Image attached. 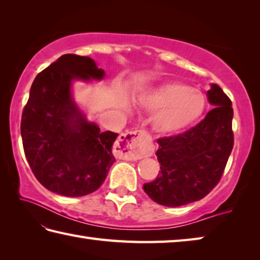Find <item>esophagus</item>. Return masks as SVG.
Here are the masks:
<instances>
[{
	"label": "esophagus",
	"mask_w": 260,
	"mask_h": 260,
	"mask_svg": "<svg viewBox=\"0 0 260 260\" xmlns=\"http://www.w3.org/2000/svg\"><path fill=\"white\" fill-rule=\"evenodd\" d=\"M147 135L143 130L129 131L122 134L118 138V156L122 160L135 161L148 155L149 149L147 142Z\"/></svg>",
	"instance_id": "1"
}]
</instances>
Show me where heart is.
<instances>
[{"label":"heart","mask_w":260,"mask_h":260,"mask_svg":"<svg viewBox=\"0 0 260 260\" xmlns=\"http://www.w3.org/2000/svg\"><path fill=\"white\" fill-rule=\"evenodd\" d=\"M140 107L155 112L152 127L157 134L170 135L186 129L202 115L203 94L179 82H167L138 95Z\"/></svg>","instance_id":"1"}]
</instances>
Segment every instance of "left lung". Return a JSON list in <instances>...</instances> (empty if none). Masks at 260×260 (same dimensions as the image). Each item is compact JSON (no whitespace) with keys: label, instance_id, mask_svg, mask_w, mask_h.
<instances>
[{"label":"left lung","instance_id":"8db88e82","mask_svg":"<svg viewBox=\"0 0 260 260\" xmlns=\"http://www.w3.org/2000/svg\"><path fill=\"white\" fill-rule=\"evenodd\" d=\"M207 97L213 107L203 120L184 134L157 140L161 172L144 184L154 202L180 207L203 199L220 180L233 149V108L219 85L211 84Z\"/></svg>","mask_w":260,"mask_h":260}]
</instances>
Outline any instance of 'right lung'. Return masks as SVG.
Here are the masks:
<instances>
[{
	"mask_svg": "<svg viewBox=\"0 0 260 260\" xmlns=\"http://www.w3.org/2000/svg\"><path fill=\"white\" fill-rule=\"evenodd\" d=\"M105 72L90 57L63 54L38 74L21 116L28 165L41 184L63 197L97 190L115 161L117 134L102 133L74 102L75 81H100Z\"/></svg>",
	"mask_w": 260,
	"mask_h": 260,
	"instance_id": "1",
	"label": "right lung"
}]
</instances>
